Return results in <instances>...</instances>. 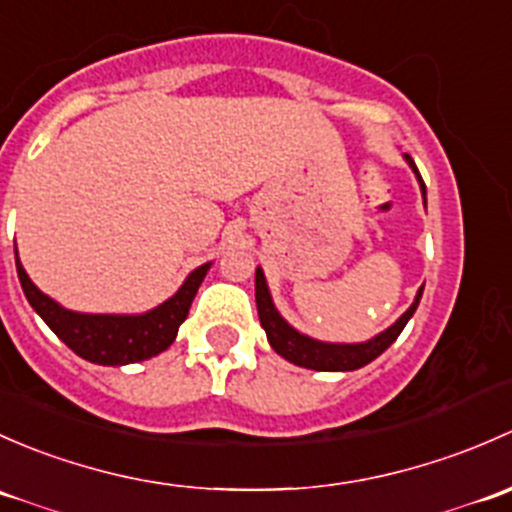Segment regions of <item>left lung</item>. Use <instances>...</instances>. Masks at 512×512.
<instances>
[{
	"label": "left lung",
	"mask_w": 512,
	"mask_h": 512,
	"mask_svg": "<svg viewBox=\"0 0 512 512\" xmlns=\"http://www.w3.org/2000/svg\"><path fill=\"white\" fill-rule=\"evenodd\" d=\"M404 160L409 162V167L414 170L416 179H419V187H421V194H424V204H426L424 179H421L419 170H416L412 157L404 155ZM421 293H424V288H419V293H416L414 303L409 305L407 313H404L392 328H387L384 333L372 337V340L352 342V345L320 342V340H313V337L298 333V330L291 328V325L281 318V313H278L276 305H273L271 293H268L266 276H263L261 268H256V308H258V320H261V328L266 330L268 342H271L273 350H276L281 357H286L288 362H293V365L298 367H305V370H318V372H352L370 365L372 360H377V357L382 355L394 340H397L399 333L404 330V325L409 323L416 305H419Z\"/></svg>",
	"instance_id": "1"
}]
</instances>
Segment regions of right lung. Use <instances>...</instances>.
<instances>
[{
	"label": "right lung",
	"mask_w": 512,
	"mask_h": 512,
	"mask_svg": "<svg viewBox=\"0 0 512 512\" xmlns=\"http://www.w3.org/2000/svg\"><path fill=\"white\" fill-rule=\"evenodd\" d=\"M17 256V251H14ZM212 263L194 268L182 283V288L167 298L157 308L147 310L140 315H93V313H76L56 303L46 293L31 283L26 276L17 256V273L19 283L24 288L26 300L31 308L41 315L46 325L59 335L61 342H66L78 357L93 362V365L120 367L130 362L150 360L160 355L175 342L179 325L184 323L192 305L197 288L202 286Z\"/></svg>",
	"instance_id": "right-lung-1"
}]
</instances>
